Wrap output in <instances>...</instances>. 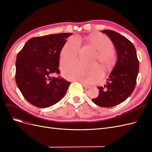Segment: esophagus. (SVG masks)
<instances>
[{"label": "esophagus", "mask_w": 152, "mask_h": 152, "mask_svg": "<svg viewBox=\"0 0 152 152\" xmlns=\"http://www.w3.org/2000/svg\"><path fill=\"white\" fill-rule=\"evenodd\" d=\"M82 86H83V87H84V88L85 89H89L90 88V86H87V85H86V84H82Z\"/></svg>", "instance_id": "1"}]
</instances>
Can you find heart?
<instances>
[{
    "label": "heart",
    "mask_w": 152,
    "mask_h": 152,
    "mask_svg": "<svg viewBox=\"0 0 152 152\" xmlns=\"http://www.w3.org/2000/svg\"><path fill=\"white\" fill-rule=\"evenodd\" d=\"M86 39L89 45L97 50L94 61L97 60L106 68L111 67L115 58V53L111 47V40L103 34L90 35L86 37ZM80 47V42L77 38H69L60 53L61 65L75 61L79 55ZM62 74L67 79L79 81L84 84H91L101 79L103 73L97 65L86 66L74 63L64 66L62 68Z\"/></svg>",
    "instance_id": "b5f03b06"
}]
</instances>
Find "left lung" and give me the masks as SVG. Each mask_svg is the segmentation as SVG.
I'll return each mask as SVG.
<instances>
[{"mask_svg": "<svg viewBox=\"0 0 152 152\" xmlns=\"http://www.w3.org/2000/svg\"><path fill=\"white\" fill-rule=\"evenodd\" d=\"M112 40L117 54V62L104 87H98L99 95L92 99L94 103L102 107H112L124 102L134 91L139 61L134 45L125 37L117 32L102 31Z\"/></svg>", "mask_w": 152, "mask_h": 152, "instance_id": "left-lung-1", "label": "left lung"}]
</instances>
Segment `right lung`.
I'll use <instances>...</instances> for the list:
<instances>
[{
    "label": "right lung",
    "instance_id": "1",
    "mask_svg": "<svg viewBox=\"0 0 152 152\" xmlns=\"http://www.w3.org/2000/svg\"><path fill=\"white\" fill-rule=\"evenodd\" d=\"M70 33L48 35L31 38L17 55L16 82L24 98L38 108L49 107L65 95L70 82L59 73V55Z\"/></svg>",
    "mask_w": 152,
    "mask_h": 152
}]
</instances>
